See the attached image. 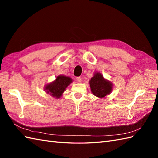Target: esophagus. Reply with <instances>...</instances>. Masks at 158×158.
Instances as JSON below:
<instances>
[{
    "label": "esophagus",
    "mask_w": 158,
    "mask_h": 158,
    "mask_svg": "<svg viewBox=\"0 0 158 158\" xmlns=\"http://www.w3.org/2000/svg\"><path fill=\"white\" fill-rule=\"evenodd\" d=\"M76 79H77V82H79V83H81V77H77L76 78Z\"/></svg>",
    "instance_id": "esophagus-1"
}]
</instances>
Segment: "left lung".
<instances>
[{
    "instance_id": "left-lung-1",
    "label": "left lung",
    "mask_w": 158,
    "mask_h": 158,
    "mask_svg": "<svg viewBox=\"0 0 158 158\" xmlns=\"http://www.w3.org/2000/svg\"><path fill=\"white\" fill-rule=\"evenodd\" d=\"M89 83L93 94L99 98H105L113 90V83L104 78L100 72L94 73V76L89 80Z\"/></svg>"
}]
</instances>
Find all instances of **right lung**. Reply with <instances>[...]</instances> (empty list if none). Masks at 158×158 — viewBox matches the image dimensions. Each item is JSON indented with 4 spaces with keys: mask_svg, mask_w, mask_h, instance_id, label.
Returning <instances> with one entry per match:
<instances>
[{
    "mask_svg": "<svg viewBox=\"0 0 158 158\" xmlns=\"http://www.w3.org/2000/svg\"><path fill=\"white\" fill-rule=\"evenodd\" d=\"M73 82L70 77L60 75L56 77L54 81L45 86V91L55 98H60L64 92L66 88Z\"/></svg>",
    "mask_w": 158,
    "mask_h": 158,
    "instance_id": "1",
    "label": "right lung"
}]
</instances>
